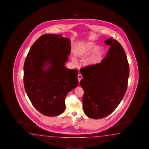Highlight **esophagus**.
Returning a JSON list of instances; mask_svg holds the SVG:
<instances>
[{
    "label": "esophagus",
    "instance_id": "1",
    "mask_svg": "<svg viewBox=\"0 0 149 149\" xmlns=\"http://www.w3.org/2000/svg\"><path fill=\"white\" fill-rule=\"evenodd\" d=\"M77 78H78V80H79V82H80V81H81V79H82V75L81 74H78V75H77Z\"/></svg>",
    "mask_w": 149,
    "mask_h": 149
}]
</instances>
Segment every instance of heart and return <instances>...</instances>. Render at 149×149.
<instances>
[{
    "label": "heart",
    "mask_w": 149,
    "mask_h": 149,
    "mask_svg": "<svg viewBox=\"0 0 149 149\" xmlns=\"http://www.w3.org/2000/svg\"><path fill=\"white\" fill-rule=\"evenodd\" d=\"M93 42H88L77 45L75 49V53L79 58H83L88 55L93 50L92 53L85 60L84 65L86 66H93L99 63L103 54V49L99 46H96ZM73 63H76V60L72 57Z\"/></svg>",
    "instance_id": "heart-1"
}]
</instances>
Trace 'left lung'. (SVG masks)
<instances>
[{
    "mask_svg": "<svg viewBox=\"0 0 149 149\" xmlns=\"http://www.w3.org/2000/svg\"><path fill=\"white\" fill-rule=\"evenodd\" d=\"M104 43L110 48L102 62L80 70L83 111L93 119H102L115 110L126 93L129 77V64L123 46L111 38Z\"/></svg>",
    "mask_w": 149,
    "mask_h": 149,
    "instance_id": "obj_1",
    "label": "left lung"
}]
</instances>
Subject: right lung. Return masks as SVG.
<instances>
[{
    "mask_svg": "<svg viewBox=\"0 0 149 149\" xmlns=\"http://www.w3.org/2000/svg\"><path fill=\"white\" fill-rule=\"evenodd\" d=\"M70 50V38L46 33L33 43L27 54L24 89L33 106L43 115L61 114L67 93L78 86L77 70L65 66Z\"/></svg>",
    "mask_w": 149,
    "mask_h": 149,
    "instance_id": "right-lung-1",
    "label": "right lung"
}]
</instances>
